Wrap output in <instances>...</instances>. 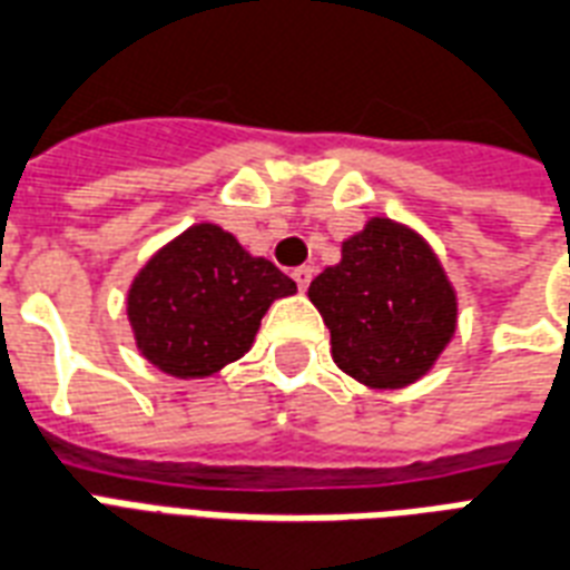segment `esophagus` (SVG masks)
I'll return each mask as SVG.
<instances>
[{
	"label": "esophagus",
	"instance_id": "1",
	"mask_svg": "<svg viewBox=\"0 0 570 570\" xmlns=\"http://www.w3.org/2000/svg\"><path fill=\"white\" fill-rule=\"evenodd\" d=\"M291 279L297 282V288L306 291V288H309V282H312V267H297V269H291Z\"/></svg>",
	"mask_w": 570,
	"mask_h": 570
}]
</instances>
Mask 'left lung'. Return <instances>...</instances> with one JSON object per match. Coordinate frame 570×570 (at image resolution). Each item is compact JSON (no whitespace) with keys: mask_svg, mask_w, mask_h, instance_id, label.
<instances>
[{"mask_svg":"<svg viewBox=\"0 0 570 570\" xmlns=\"http://www.w3.org/2000/svg\"><path fill=\"white\" fill-rule=\"evenodd\" d=\"M333 363L372 391L421 382L456 333L460 301L421 230L372 216L309 285Z\"/></svg>","mask_w":570,"mask_h":570,"instance_id":"1","label":"left lung"}]
</instances>
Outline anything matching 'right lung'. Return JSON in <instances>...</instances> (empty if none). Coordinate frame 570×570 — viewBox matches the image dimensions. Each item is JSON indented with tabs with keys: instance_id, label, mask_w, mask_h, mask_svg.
<instances>
[{
	"instance_id": "right-lung-1",
	"label": "right lung",
	"mask_w": 570,
	"mask_h": 570,
	"mask_svg": "<svg viewBox=\"0 0 570 570\" xmlns=\"http://www.w3.org/2000/svg\"><path fill=\"white\" fill-rule=\"evenodd\" d=\"M291 294L297 285L273 261L216 222H198L135 273L126 315L140 357L191 382L239 361L269 306Z\"/></svg>"
}]
</instances>
